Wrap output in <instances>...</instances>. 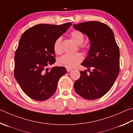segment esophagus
I'll list each match as a JSON object with an SVG mask.
<instances>
[{"mask_svg": "<svg viewBox=\"0 0 133 133\" xmlns=\"http://www.w3.org/2000/svg\"><path fill=\"white\" fill-rule=\"evenodd\" d=\"M66 70H67V72H69V71H71L72 69H70V68H67V69H66Z\"/></svg>", "mask_w": 133, "mask_h": 133, "instance_id": "esophagus-1", "label": "esophagus"}]
</instances>
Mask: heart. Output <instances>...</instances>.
<instances>
[{
  "instance_id": "heart-1",
  "label": "heart",
  "mask_w": 133,
  "mask_h": 133,
  "mask_svg": "<svg viewBox=\"0 0 133 133\" xmlns=\"http://www.w3.org/2000/svg\"><path fill=\"white\" fill-rule=\"evenodd\" d=\"M70 36L74 42L78 45H81L84 41V36L81 32L78 30H73L70 33ZM81 47L85 48V45H81ZM54 50L56 54H61L62 52V38L59 37L56 39L54 44ZM83 60V56L81 54L77 53L74 54H64L58 59V63L59 66H63L67 68H74L78 66Z\"/></svg>"
}]
</instances>
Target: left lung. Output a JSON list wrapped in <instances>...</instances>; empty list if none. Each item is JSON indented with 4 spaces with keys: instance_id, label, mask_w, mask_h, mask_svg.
Instances as JSON below:
<instances>
[{
    "instance_id": "1",
    "label": "left lung",
    "mask_w": 133,
    "mask_h": 133,
    "mask_svg": "<svg viewBox=\"0 0 133 133\" xmlns=\"http://www.w3.org/2000/svg\"><path fill=\"white\" fill-rule=\"evenodd\" d=\"M75 29L89 38L90 45L88 56L81 65L92 71H80V78L74 82L78 95L87 100H95L105 95L118 76L119 49L111 29L105 23L89 21L74 24Z\"/></svg>"
}]
</instances>
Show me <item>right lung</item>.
<instances>
[{"instance_id":"obj_1","label":"right lung","mask_w":133,"mask_h":133,"mask_svg":"<svg viewBox=\"0 0 133 133\" xmlns=\"http://www.w3.org/2000/svg\"><path fill=\"white\" fill-rule=\"evenodd\" d=\"M72 25L38 24L23 33L15 54L14 77L30 98L47 100L56 92L60 78L66 73L64 67L46 68L55 62L54 44Z\"/></svg>"}]
</instances>
